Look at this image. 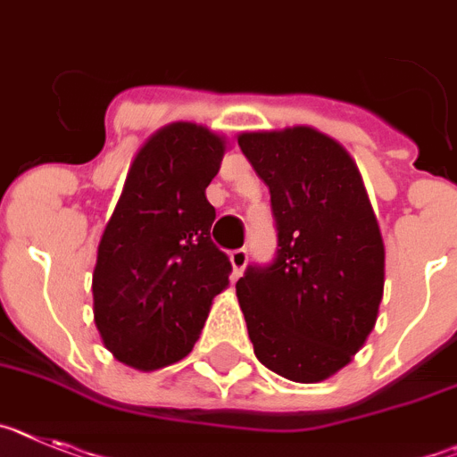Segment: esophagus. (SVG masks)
Listing matches in <instances>:
<instances>
[{"label":"esophagus","mask_w":457,"mask_h":457,"mask_svg":"<svg viewBox=\"0 0 457 457\" xmlns=\"http://www.w3.org/2000/svg\"><path fill=\"white\" fill-rule=\"evenodd\" d=\"M229 262H232L234 276L239 278L241 271L245 269V264H248V251H245V248H237V251L229 253Z\"/></svg>","instance_id":"34e87169"}]
</instances>
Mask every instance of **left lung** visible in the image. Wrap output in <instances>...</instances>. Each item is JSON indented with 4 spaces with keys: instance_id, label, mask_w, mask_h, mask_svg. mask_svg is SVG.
I'll list each match as a JSON object with an SVG mask.
<instances>
[{
    "instance_id": "8db88e82",
    "label": "left lung",
    "mask_w": 457,
    "mask_h": 457,
    "mask_svg": "<svg viewBox=\"0 0 457 457\" xmlns=\"http://www.w3.org/2000/svg\"><path fill=\"white\" fill-rule=\"evenodd\" d=\"M269 186L278 255L248 267L237 296L260 363L301 384L328 379L366 345L384 295V241L354 158L295 126L241 133Z\"/></svg>"
}]
</instances>
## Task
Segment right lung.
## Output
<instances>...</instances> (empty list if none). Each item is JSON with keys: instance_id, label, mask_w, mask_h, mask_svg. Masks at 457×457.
Instances as JSON below:
<instances>
[{"instance_id": "obj_1", "label": "right lung", "mask_w": 457, "mask_h": 457, "mask_svg": "<svg viewBox=\"0 0 457 457\" xmlns=\"http://www.w3.org/2000/svg\"><path fill=\"white\" fill-rule=\"evenodd\" d=\"M225 149L206 126H162L135 154L103 229L94 322L114 359L135 370L184 359L229 285L232 264L209 237L216 209L206 200Z\"/></svg>"}]
</instances>
